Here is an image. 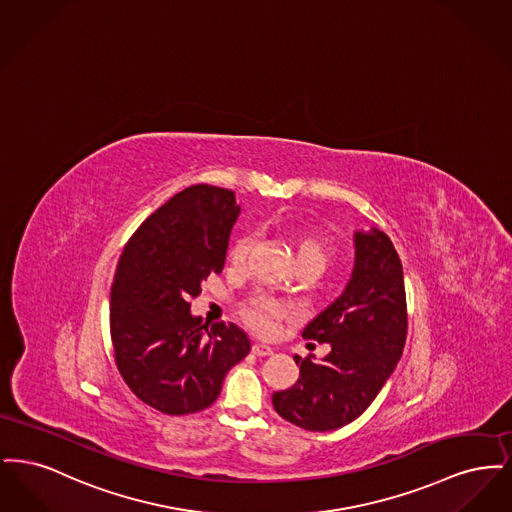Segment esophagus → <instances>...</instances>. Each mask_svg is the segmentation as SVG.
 I'll return each instance as SVG.
<instances>
[{
    "label": "esophagus",
    "instance_id": "34e87169",
    "mask_svg": "<svg viewBox=\"0 0 512 512\" xmlns=\"http://www.w3.org/2000/svg\"><path fill=\"white\" fill-rule=\"evenodd\" d=\"M251 351H253V355H257V357H268V355H272V347L265 345V343H253Z\"/></svg>",
    "mask_w": 512,
    "mask_h": 512
}]
</instances>
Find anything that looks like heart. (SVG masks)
Listing matches in <instances>:
<instances>
[{
	"mask_svg": "<svg viewBox=\"0 0 512 512\" xmlns=\"http://www.w3.org/2000/svg\"><path fill=\"white\" fill-rule=\"evenodd\" d=\"M290 242H292L297 267H313L317 270L324 268L328 261V249L318 238L309 234H292ZM249 249H251L249 234L238 236L232 242L228 251V261L232 268L240 270L245 267ZM242 317L257 334L270 336L274 334L280 320L290 317V307L276 299H270L267 295H255L242 307Z\"/></svg>",
	"mask_w": 512,
	"mask_h": 512,
	"instance_id": "heart-1",
	"label": "heart"
}]
</instances>
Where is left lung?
Masks as SVG:
<instances>
[{"instance_id":"1","label":"left lung","mask_w":512,"mask_h":512,"mask_svg":"<svg viewBox=\"0 0 512 512\" xmlns=\"http://www.w3.org/2000/svg\"><path fill=\"white\" fill-rule=\"evenodd\" d=\"M355 265L340 297L305 330V340L330 343L322 361H293L299 378L274 391L276 413L309 432H328L365 413L384 388L407 340V301L401 259L378 230L355 232Z\"/></svg>"}]
</instances>
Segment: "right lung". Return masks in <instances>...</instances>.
Wrapping results in <instances>:
<instances>
[{"label": "right lung", "instance_id": "right-lung-1", "mask_svg": "<svg viewBox=\"0 0 512 512\" xmlns=\"http://www.w3.org/2000/svg\"><path fill=\"white\" fill-rule=\"evenodd\" d=\"M240 215L232 190L195 184L159 207L124 245L111 286V340L122 380L165 414L211 407L251 349L242 328L207 330L190 301L224 267Z\"/></svg>", "mask_w": 512, "mask_h": 512}]
</instances>
